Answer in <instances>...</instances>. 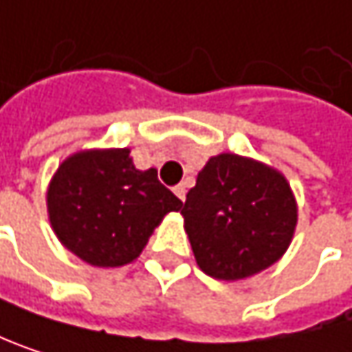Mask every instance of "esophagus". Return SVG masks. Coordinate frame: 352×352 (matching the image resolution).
<instances>
[{
	"mask_svg": "<svg viewBox=\"0 0 352 352\" xmlns=\"http://www.w3.org/2000/svg\"><path fill=\"white\" fill-rule=\"evenodd\" d=\"M174 192H176V197L184 203V199H186V184H178V186L174 188Z\"/></svg>",
	"mask_w": 352,
	"mask_h": 352,
	"instance_id": "esophagus-1",
	"label": "esophagus"
}]
</instances>
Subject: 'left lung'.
<instances>
[{"label":"left lung","mask_w":352,"mask_h":352,"mask_svg":"<svg viewBox=\"0 0 352 352\" xmlns=\"http://www.w3.org/2000/svg\"><path fill=\"white\" fill-rule=\"evenodd\" d=\"M199 268L219 280H242L287 252L297 201L287 178L238 153L209 157L182 207Z\"/></svg>","instance_id":"8db88e82"}]
</instances>
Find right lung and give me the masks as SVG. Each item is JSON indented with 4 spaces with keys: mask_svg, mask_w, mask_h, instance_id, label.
I'll return each instance as SVG.
<instances>
[{
    "mask_svg": "<svg viewBox=\"0 0 352 352\" xmlns=\"http://www.w3.org/2000/svg\"><path fill=\"white\" fill-rule=\"evenodd\" d=\"M180 207L182 201L157 180L155 168H135L129 147L72 153L47 188L55 236L98 268L137 261L162 219Z\"/></svg>",
    "mask_w": 352,
    "mask_h": 352,
    "instance_id": "1",
    "label": "right lung"
}]
</instances>
